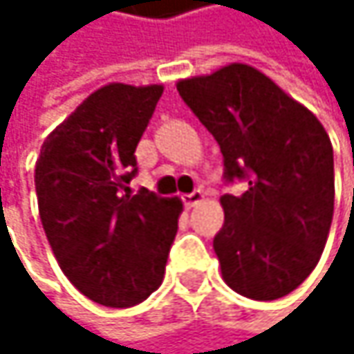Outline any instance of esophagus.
Segmentation results:
<instances>
[{
    "label": "esophagus",
    "instance_id": "obj_1",
    "mask_svg": "<svg viewBox=\"0 0 354 354\" xmlns=\"http://www.w3.org/2000/svg\"><path fill=\"white\" fill-rule=\"evenodd\" d=\"M203 198H205V194L201 192V190H194V192H190V194H184V207L186 209H192V207H196L198 203H203Z\"/></svg>",
    "mask_w": 354,
    "mask_h": 354
}]
</instances>
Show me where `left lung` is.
Wrapping results in <instances>:
<instances>
[{
	"instance_id": "left-lung-1",
	"label": "left lung",
	"mask_w": 354,
	"mask_h": 354,
	"mask_svg": "<svg viewBox=\"0 0 354 354\" xmlns=\"http://www.w3.org/2000/svg\"><path fill=\"white\" fill-rule=\"evenodd\" d=\"M178 94L215 137L225 178V223L213 248L223 281L240 295L272 301L316 268L334 215L332 143L316 114L246 63L180 80Z\"/></svg>"
}]
</instances>
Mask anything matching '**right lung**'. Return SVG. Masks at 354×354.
<instances>
[{"mask_svg":"<svg viewBox=\"0 0 354 354\" xmlns=\"http://www.w3.org/2000/svg\"><path fill=\"white\" fill-rule=\"evenodd\" d=\"M164 86L108 84L92 92L42 143L38 213L53 254L88 299L131 308L164 281L182 201L127 192L135 149Z\"/></svg>","mask_w":354,"mask_h":354,"instance_id":"right-lung-1","label":"right lung"}]
</instances>
